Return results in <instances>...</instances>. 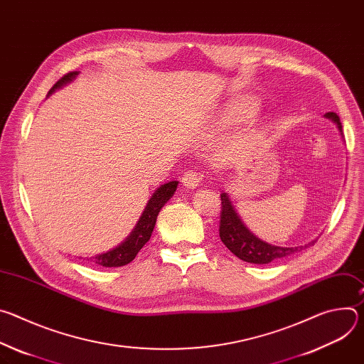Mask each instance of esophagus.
Listing matches in <instances>:
<instances>
[{"label": "esophagus", "mask_w": 364, "mask_h": 364, "mask_svg": "<svg viewBox=\"0 0 364 364\" xmlns=\"http://www.w3.org/2000/svg\"><path fill=\"white\" fill-rule=\"evenodd\" d=\"M200 181H201V176L197 173V171H187L184 176H183V180H181V183H183V186L186 187V188H190V190H193V188H196L198 184H200Z\"/></svg>", "instance_id": "esophagus-1"}]
</instances>
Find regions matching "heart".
Here are the masks:
<instances>
[{
	"label": "heart",
	"instance_id": "1",
	"mask_svg": "<svg viewBox=\"0 0 364 364\" xmlns=\"http://www.w3.org/2000/svg\"><path fill=\"white\" fill-rule=\"evenodd\" d=\"M249 117V112L246 111V109H243V108H235L232 112H230V119L232 121H242V119H245V118H247Z\"/></svg>",
	"mask_w": 364,
	"mask_h": 364
}]
</instances>
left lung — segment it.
Here are the masks:
<instances>
[{
	"instance_id": "left-lung-1",
	"label": "left lung",
	"mask_w": 364,
	"mask_h": 364,
	"mask_svg": "<svg viewBox=\"0 0 364 364\" xmlns=\"http://www.w3.org/2000/svg\"><path fill=\"white\" fill-rule=\"evenodd\" d=\"M324 117L331 119L337 125L343 136V127L338 115L334 112H328ZM220 198H222V213H220V228H219L220 239L226 245V247L239 259H242L243 262L265 265L272 261H277V259L289 256L295 252H301V249H305L309 245L314 243L311 242L305 246H291V247L267 243L259 239L257 236H255L245 226L237 212L235 210L228 193H222Z\"/></svg>"
}]
</instances>
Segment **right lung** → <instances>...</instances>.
<instances>
[{
  "mask_svg": "<svg viewBox=\"0 0 364 364\" xmlns=\"http://www.w3.org/2000/svg\"><path fill=\"white\" fill-rule=\"evenodd\" d=\"M77 75H79V72H72V73H68L66 76H63L53 87L50 89L47 96H50L55 90L62 89L63 86L73 82L77 77ZM177 186H178V181H176V180L160 186L151 196V198L148 200L138 223L135 225V228L129 233V236L117 247H114L105 253L90 256V257H87V261L93 262L96 265H100V267H105V268H118V267H124V265H128L129 262H132L135 256L138 255V252L142 249V246L149 240L160 210L163 209L164 204L173 197Z\"/></svg>",
  "mask_w": 364,
  "mask_h": 364,
  "instance_id": "right-lung-1",
  "label": "right lung"
}]
</instances>
